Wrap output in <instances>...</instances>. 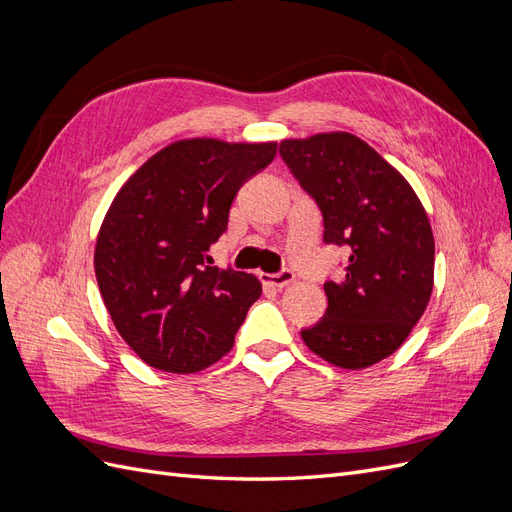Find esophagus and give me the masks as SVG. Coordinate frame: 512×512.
I'll list each match as a JSON object with an SVG mask.
<instances>
[{"label": "esophagus", "instance_id": "obj_1", "mask_svg": "<svg viewBox=\"0 0 512 512\" xmlns=\"http://www.w3.org/2000/svg\"><path fill=\"white\" fill-rule=\"evenodd\" d=\"M260 280H262V284L282 290V288H286L288 284L294 282V273L288 271V269H284L280 273H260Z\"/></svg>", "mask_w": 512, "mask_h": 512}]
</instances>
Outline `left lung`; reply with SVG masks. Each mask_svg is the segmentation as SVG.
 <instances>
[{
	"instance_id": "left-lung-1",
	"label": "left lung",
	"mask_w": 512,
	"mask_h": 512,
	"mask_svg": "<svg viewBox=\"0 0 512 512\" xmlns=\"http://www.w3.org/2000/svg\"><path fill=\"white\" fill-rule=\"evenodd\" d=\"M280 153L324 218V243L348 247L342 282L324 284L327 314L305 346L342 369L391 356L421 320L433 290L427 211L395 166L350 132L284 138Z\"/></svg>"
}]
</instances>
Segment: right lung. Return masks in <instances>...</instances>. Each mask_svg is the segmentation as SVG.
<instances>
[{
  "label": "right lung",
  "mask_w": 512,
  "mask_h": 512,
  "mask_svg": "<svg viewBox=\"0 0 512 512\" xmlns=\"http://www.w3.org/2000/svg\"><path fill=\"white\" fill-rule=\"evenodd\" d=\"M277 143L181 138L121 185L98 230L94 267L119 335L170 374H196L235 346L262 294L252 273L209 267L241 185L269 166Z\"/></svg>",
  "instance_id": "add662e5"
}]
</instances>
